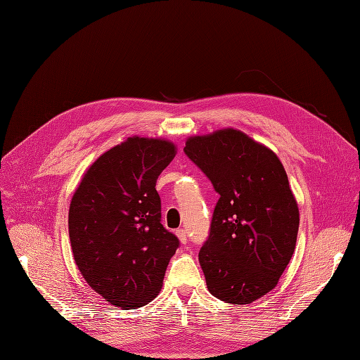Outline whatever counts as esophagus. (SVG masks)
<instances>
[{"label": "esophagus", "mask_w": 360, "mask_h": 360, "mask_svg": "<svg viewBox=\"0 0 360 360\" xmlns=\"http://www.w3.org/2000/svg\"><path fill=\"white\" fill-rule=\"evenodd\" d=\"M175 233H176V236H178L179 242H181L182 245H185V243L188 242V235H186V232H185L184 229H178Z\"/></svg>", "instance_id": "esophagus-1"}]
</instances>
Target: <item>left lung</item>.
<instances>
[{
  "mask_svg": "<svg viewBox=\"0 0 360 360\" xmlns=\"http://www.w3.org/2000/svg\"><path fill=\"white\" fill-rule=\"evenodd\" d=\"M184 151L220 198L198 254L209 292L248 305L271 292L295 252L299 207L271 148L240 129L186 139Z\"/></svg>",
  "mask_w": 360,
  "mask_h": 360,
  "instance_id": "1",
  "label": "left lung"
}]
</instances>
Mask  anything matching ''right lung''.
<instances>
[{"label": "right lung", "instance_id": "add662e5", "mask_svg": "<svg viewBox=\"0 0 360 360\" xmlns=\"http://www.w3.org/2000/svg\"><path fill=\"white\" fill-rule=\"evenodd\" d=\"M175 155L169 140L128 137L87 167L71 198L74 261L110 305L136 309L162 289L179 240L160 223L156 181Z\"/></svg>", "mask_w": 360, "mask_h": 360}]
</instances>
